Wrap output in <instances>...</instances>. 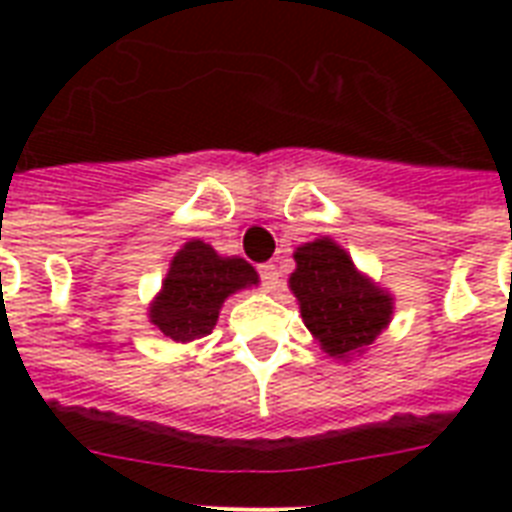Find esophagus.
I'll list each match as a JSON object with an SVG mask.
<instances>
[{"label":"esophagus","mask_w":512,"mask_h":512,"mask_svg":"<svg viewBox=\"0 0 512 512\" xmlns=\"http://www.w3.org/2000/svg\"><path fill=\"white\" fill-rule=\"evenodd\" d=\"M260 279H263L265 289H276L281 284V271L273 263L260 265Z\"/></svg>","instance_id":"esophagus-1"}]
</instances>
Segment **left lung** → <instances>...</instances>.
I'll use <instances>...</instances> for the list:
<instances>
[{"label": "left lung", "instance_id": "8db88e82", "mask_svg": "<svg viewBox=\"0 0 512 512\" xmlns=\"http://www.w3.org/2000/svg\"><path fill=\"white\" fill-rule=\"evenodd\" d=\"M289 289L300 303L305 327L332 358L364 353L393 316V297L358 271L350 255L327 236L295 252Z\"/></svg>", "mask_w": 512, "mask_h": 512}]
</instances>
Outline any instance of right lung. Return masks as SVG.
I'll list each match as a JSON object with an SVG mask.
<instances>
[{"mask_svg": "<svg viewBox=\"0 0 512 512\" xmlns=\"http://www.w3.org/2000/svg\"><path fill=\"white\" fill-rule=\"evenodd\" d=\"M252 284H257V271L247 260L217 255L199 239L185 241L172 257L148 319L172 342L199 340L215 329L225 297Z\"/></svg>", "mask_w": 512, "mask_h": 512, "instance_id": "1", "label": "right lung"}]
</instances>
